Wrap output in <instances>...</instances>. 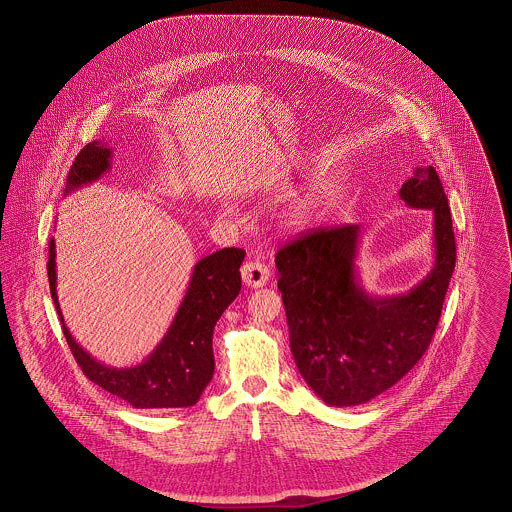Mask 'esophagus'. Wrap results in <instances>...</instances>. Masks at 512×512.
Instances as JSON below:
<instances>
[{
    "instance_id": "esophagus-1",
    "label": "esophagus",
    "mask_w": 512,
    "mask_h": 512,
    "mask_svg": "<svg viewBox=\"0 0 512 512\" xmlns=\"http://www.w3.org/2000/svg\"><path fill=\"white\" fill-rule=\"evenodd\" d=\"M270 268L260 260H250L242 266V280L248 288H262L270 280Z\"/></svg>"
}]
</instances>
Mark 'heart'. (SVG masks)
Masks as SVG:
<instances>
[{
  "instance_id": "obj_1",
  "label": "heart",
  "mask_w": 512,
  "mask_h": 512,
  "mask_svg": "<svg viewBox=\"0 0 512 512\" xmlns=\"http://www.w3.org/2000/svg\"><path fill=\"white\" fill-rule=\"evenodd\" d=\"M319 205H321V197L317 193H307V195L299 197L297 201H293L292 207L288 211V219L292 224H305L319 209Z\"/></svg>"
}]
</instances>
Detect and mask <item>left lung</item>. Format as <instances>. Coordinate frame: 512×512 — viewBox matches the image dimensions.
Wrapping results in <instances>:
<instances>
[{"label":"left lung","instance_id":"1","mask_svg":"<svg viewBox=\"0 0 512 512\" xmlns=\"http://www.w3.org/2000/svg\"><path fill=\"white\" fill-rule=\"evenodd\" d=\"M398 195L434 217V266L410 292H366L359 224L313 230L276 254L295 366L327 406H359L392 388L436 333L455 268L449 203L432 165L418 167Z\"/></svg>","mask_w":512,"mask_h":512}]
</instances>
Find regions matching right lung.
<instances>
[{"label": "right lung", "instance_id": "add662e5", "mask_svg": "<svg viewBox=\"0 0 512 512\" xmlns=\"http://www.w3.org/2000/svg\"><path fill=\"white\" fill-rule=\"evenodd\" d=\"M112 147L100 140L82 147L74 157L65 195L98 181L112 167ZM55 238L49 242V286L63 333L82 372L106 392L134 408H189L195 406L215 372L213 331L224 309L240 293L242 248H222L199 260L193 268L183 301L157 347L140 365L118 368L96 361L74 341L57 295Z\"/></svg>", "mask_w": 512, "mask_h": 512}]
</instances>
